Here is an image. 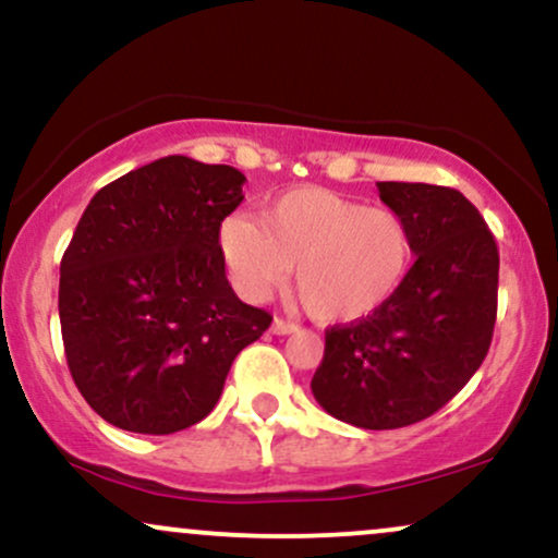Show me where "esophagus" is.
<instances>
[{
    "instance_id": "obj_1",
    "label": "esophagus",
    "mask_w": 558,
    "mask_h": 558,
    "mask_svg": "<svg viewBox=\"0 0 558 558\" xmlns=\"http://www.w3.org/2000/svg\"><path fill=\"white\" fill-rule=\"evenodd\" d=\"M271 331L277 333V337H287V333L298 331V324H292V320H284V318H274Z\"/></svg>"
}]
</instances>
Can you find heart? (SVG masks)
<instances>
[{
    "label": "heart",
    "mask_w": 558,
    "mask_h": 558,
    "mask_svg": "<svg viewBox=\"0 0 558 558\" xmlns=\"http://www.w3.org/2000/svg\"><path fill=\"white\" fill-rule=\"evenodd\" d=\"M219 255L242 298L266 300L294 266V284L313 318L355 324L402 290L415 242L395 208L303 185L268 203L264 221L229 214L219 225Z\"/></svg>",
    "instance_id": "1"
}]
</instances>
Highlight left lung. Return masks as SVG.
Returning a JSON list of instances; mask_svg holds the SVG:
<instances>
[{
  "instance_id": "obj_1",
  "label": "left lung",
  "mask_w": 558,
  "mask_h": 558,
  "mask_svg": "<svg viewBox=\"0 0 558 558\" xmlns=\"http://www.w3.org/2000/svg\"><path fill=\"white\" fill-rule=\"evenodd\" d=\"M408 219L415 264L376 316L326 331L311 389L337 421L404 428L441 410L488 355L499 294V251L460 190L378 182Z\"/></svg>"
}]
</instances>
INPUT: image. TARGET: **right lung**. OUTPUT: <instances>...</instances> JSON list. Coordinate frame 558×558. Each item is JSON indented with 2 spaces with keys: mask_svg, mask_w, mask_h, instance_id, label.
Masks as SVG:
<instances>
[{
  "mask_svg": "<svg viewBox=\"0 0 558 558\" xmlns=\"http://www.w3.org/2000/svg\"><path fill=\"white\" fill-rule=\"evenodd\" d=\"M245 174L163 156L90 198L59 266L72 381L104 421L167 436L219 402L234 357L271 324L227 281L219 225Z\"/></svg>",
  "mask_w": 558,
  "mask_h": 558,
  "instance_id": "add662e5",
  "label": "right lung"
}]
</instances>
